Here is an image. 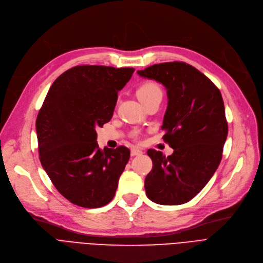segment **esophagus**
Returning a JSON list of instances; mask_svg holds the SVG:
<instances>
[{
  "instance_id": "34e87169",
  "label": "esophagus",
  "mask_w": 263,
  "mask_h": 263,
  "mask_svg": "<svg viewBox=\"0 0 263 263\" xmlns=\"http://www.w3.org/2000/svg\"><path fill=\"white\" fill-rule=\"evenodd\" d=\"M141 154H142V152L138 149H132L130 150V155L132 156H137V155H141Z\"/></svg>"
}]
</instances>
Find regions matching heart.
<instances>
[{
  "instance_id": "obj_1",
  "label": "heart",
  "mask_w": 263,
  "mask_h": 263,
  "mask_svg": "<svg viewBox=\"0 0 263 263\" xmlns=\"http://www.w3.org/2000/svg\"><path fill=\"white\" fill-rule=\"evenodd\" d=\"M156 93H162V90L156 84L151 82L143 83L137 88V96L142 101V103L148 101L150 98L155 96Z\"/></svg>"
}]
</instances>
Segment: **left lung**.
Segmentation results:
<instances>
[{
    "label": "left lung",
    "mask_w": 263,
    "mask_h": 263,
    "mask_svg": "<svg viewBox=\"0 0 263 263\" xmlns=\"http://www.w3.org/2000/svg\"><path fill=\"white\" fill-rule=\"evenodd\" d=\"M138 74L162 83L167 90L163 139L174 149L167 157L148 151L153 167L144 180L146 196L161 205L184 204L211 180L222 159L228 123L221 92L185 62H163Z\"/></svg>",
    "instance_id": "1"
}]
</instances>
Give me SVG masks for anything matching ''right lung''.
<instances>
[{
	"mask_svg": "<svg viewBox=\"0 0 263 263\" xmlns=\"http://www.w3.org/2000/svg\"><path fill=\"white\" fill-rule=\"evenodd\" d=\"M134 68L77 66L50 86L36 118L40 161L72 204L97 208L112 201L130 152L99 149L96 128L108 123L118 92Z\"/></svg>",
	"mask_w": 263,
	"mask_h": 263,
	"instance_id": "right-lung-1",
	"label": "right lung"
}]
</instances>
